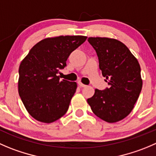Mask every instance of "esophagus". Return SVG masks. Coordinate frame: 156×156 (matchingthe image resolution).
Returning a JSON list of instances; mask_svg holds the SVG:
<instances>
[{
    "label": "esophagus",
    "mask_w": 156,
    "mask_h": 156,
    "mask_svg": "<svg viewBox=\"0 0 156 156\" xmlns=\"http://www.w3.org/2000/svg\"><path fill=\"white\" fill-rule=\"evenodd\" d=\"M78 85H79L81 87H86V86H87V85H85V84H82V83H81V81H78Z\"/></svg>",
    "instance_id": "obj_1"
}]
</instances>
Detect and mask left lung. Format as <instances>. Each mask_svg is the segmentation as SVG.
<instances>
[{
	"label": "left lung",
	"mask_w": 156,
	"mask_h": 156,
	"mask_svg": "<svg viewBox=\"0 0 156 156\" xmlns=\"http://www.w3.org/2000/svg\"><path fill=\"white\" fill-rule=\"evenodd\" d=\"M96 51L99 68L109 87L95 89L87 100L93 113L107 123L120 121L129 114L143 87L139 62L119 40L106 37H89Z\"/></svg>",
	"instance_id": "8db88e82"
}]
</instances>
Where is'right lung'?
Instances as JSON below:
<instances>
[{
    "label": "right lung",
    "mask_w": 156,
    "mask_h": 156,
    "mask_svg": "<svg viewBox=\"0 0 156 156\" xmlns=\"http://www.w3.org/2000/svg\"><path fill=\"white\" fill-rule=\"evenodd\" d=\"M86 39L84 36L46 38L36 43L21 62L18 91L28 113L38 121L52 123L67 112L77 84L60 80L57 74Z\"/></svg>",
    "instance_id": "1"
}]
</instances>
